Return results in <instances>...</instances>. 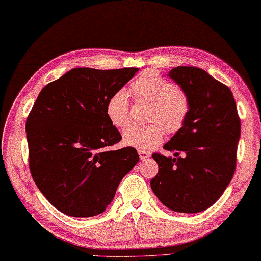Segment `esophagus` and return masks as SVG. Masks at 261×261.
Segmentation results:
<instances>
[{
  "label": "esophagus",
  "instance_id": "1",
  "mask_svg": "<svg viewBox=\"0 0 261 261\" xmlns=\"http://www.w3.org/2000/svg\"><path fill=\"white\" fill-rule=\"evenodd\" d=\"M138 155H140L141 160H145V159L151 156V153L146 151H138Z\"/></svg>",
  "mask_w": 261,
  "mask_h": 261
}]
</instances>
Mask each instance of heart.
<instances>
[{
  "label": "heart",
  "mask_w": 261,
  "mask_h": 261,
  "mask_svg": "<svg viewBox=\"0 0 261 261\" xmlns=\"http://www.w3.org/2000/svg\"><path fill=\"white\" fill-rule=\"evenodd\" d=\"M132 91L138 100L152 103L150 125H132L123 133V143L126 146L148 151L160 144L168 133L178 132L184 126L189 114L187 94L160 74L146 71L132 84ZM110 123L117 128H124L129 121V100L125 90H118L110 95L106 105ZM165 127H163V126Z\"/></svg>",
  "instance_id": "heart-1"
}]
</instances>
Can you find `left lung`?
Wrapping results in <instances>:
<instances>
[{
  "mask_svg": "<svg viewBox=\"0 0 261 261\" xmlns=\"http://www.w3.org/2000/svg\"><path fill=\"white\" fill-rule=\"evenodd\" d=\"M168 75L187 94L190 108L184 126L163 146L175 151L174 158L152 155L159 172L151 188L169 210L199 213L221 197L234 174L240 118L231 90L206 71L178 66Z\"/></svg>",
  "mask_w": 261,
  "mask_h": 261,
  "instance_id": "obj_1",
  "label": "left lung"
}]
</instances>
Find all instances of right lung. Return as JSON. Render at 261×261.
<instances>
[{"mask_svg": "<svg viewBox=\"0 0 261 261\" xmlns=\"http://www.w3.org/2000/svg\"><path fill=\"white\" fill-rule=\"evenodd\" d=\"M140 68L77 67L41 90L27 118L29 168L37 187L62 213L101 214L140 160L134 147L113 151L121 140L106 105Z\"/></svg>", "mask_w": 261, "mask_h": 261, "instance_id": "add662e5", "label": "right lung"}]
</instances>
